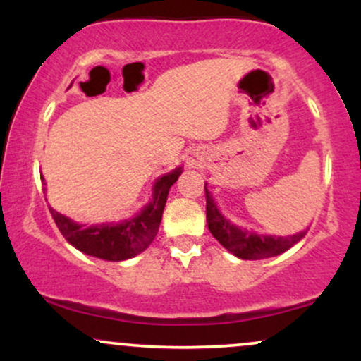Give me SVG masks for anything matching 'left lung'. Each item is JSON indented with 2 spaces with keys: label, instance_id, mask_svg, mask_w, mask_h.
Wrapping results in <instances>:
<instances>
[{
  "label": "left lung",
  "instance_id": "8db88e82",
  "mask_svg": "<svg viewBox=\"0 0 361 361\" xmlns=\"http://www.w3.org/2000/svg\"><path fill=\"white\" fill-rule=\"evenodd\" d=\"M205 198H207V224L209 231L227 251L241 259H264L271 256H279L285 252L293 244H297L304 238L307 231L292 235H271L259 234L252 229L238 226L231 222L222 214L221 207L214 200L212 193L207 188L205 183Z\"/></svg>",
  "mask_w": 361,
  "mask_h": 361
}]
</instances>
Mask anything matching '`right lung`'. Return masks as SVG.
<instances>
[{
  "mask_svg": "<svg viewBox=\"0 0 361 361\" xmlns=\"http://www.w3.org/2000/svg\"><path fill=\"white\" fill-rule=\"evenodd\" d=\"M181 173H183V168L178 166L166 175L157 178L152 185V195L147 204L137 214L120 222H102L86 226V224H80L68 215L57 212L54 207H49V210L68 243L85 255L105 261L134 258L146 251L149 244L154 241L168 200L169 188L173 183H176ZM40 178H42L44 186L47 185L44 176ZM44 192H47V188H44Z\"/></svg>",
  "mask_w": 361,
  "mask_h": 361,
  "instance_id": "right-lung-1",
  "label": "right lung"
}]
</instances>
